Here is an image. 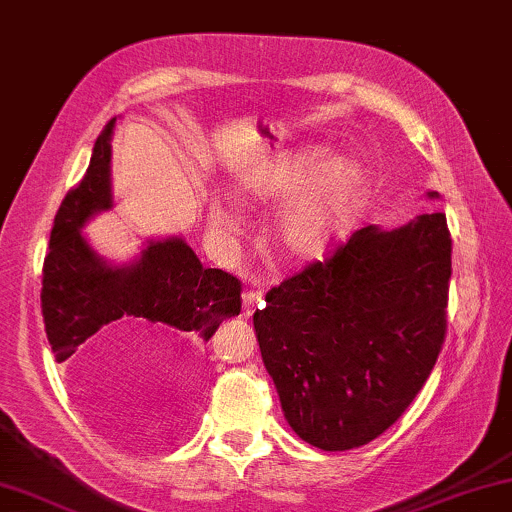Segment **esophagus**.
I'll list each match as a JSON object with an SVG mask.
<instances>
[{
  "instance_id": "obj_1",
  "label": "esophagus",
  "mask_w": 512,
  "mask_h": 512,
  "mask_svg": "<svg viewBox=\"0 0 512 512\" xmlns=\"http://www.w3.org/2000/svg\"><path fill=\"white\" fill-rule=\"evenodd\" d=\"M262 304H264V292H262V290L252 288V290H245V292H243V311L248 313V316H250V313L255 311V309H260Z\"/></svg>"
}]
</instances>
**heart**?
I'll return each instance as SVG.
<instances>
[{
    "label": "heart",
    "mask_w": 512,
    "mask_h": 512,
    "mask_svg": "<svg viewBox=\"0 0 512 512\" xmlns=\"http://www.w3.org/2000/svg\"><path fill=\"white\" fill-rule=\"evenodd\" d=\"M267 196H292L274 220V238L297 260H316L353 222L367 192L365 170L351 159L327 163L323 154H304L276 168L260 187ZM210 220L220 236L238 231V217L215 206Z\"/></svg>",
    "instance_id": "b5f03b06"
}]
</instances>
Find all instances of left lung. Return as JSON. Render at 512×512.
<instances>
[{
	"label": "left lung",
	"instance_id": "left-lung-1",
	"mask_svg": "<svg viewBox=\"0 0 512 512\" xmlns=\"http://www.w3.org/2000/svg\"><path fill=\"white\" fill-rule=\"evenodd\" d=\"M449 278L447 217L426 213L353 231L267 292L252 323L299 438L344 452L403 417L445 344Z\"/></svg>",
	"mask_w": 512,
	"mask_h": 512
}]
</instances>
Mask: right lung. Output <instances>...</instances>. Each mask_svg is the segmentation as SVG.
<instances>
[{
	"mask_svg": "<svg viewBox=\"0 0 512 512\" xmlns=\"http://www.w3.org/2000/svg\"><path fill=\"white\" fill-rule=\"evenodd\" d=\"M112 119L95 140L91 166L60 203L42 269L46 337L63 363L112 323H152L180 332L189 342H208L222 320L241 313L243 285L234 274L206 269L180 238L149 243L133 267L112 269L81 236L84 222L112 206L109 135Z\"/></svg>",
	"mask_w": 512,
	"mask_h": 512,
	"instance_id": "add662e5",
	"label": "right lung"
}]
</instances>
